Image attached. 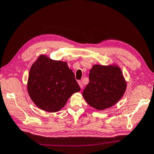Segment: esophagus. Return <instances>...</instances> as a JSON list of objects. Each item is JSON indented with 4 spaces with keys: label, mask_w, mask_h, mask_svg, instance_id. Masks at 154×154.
Listing matches in <instances>:
<instances>
[{
    "label": "esophagus",
    "mask_w": 154,
    "mask_h": 154,
    "mask_svg": "<svg viewBox=\"0 0 154 154\" xmlns=\"http://www.w3.org/2000/svg\"><path fill=\"white\" fill-rule=\"evenodd\" d=\"M78 84H79V85H80V88H82L83 87V83H82V82H81V81H78Z\"/></svg>",
    "instance_id": "34e87169"
}]
</instances>
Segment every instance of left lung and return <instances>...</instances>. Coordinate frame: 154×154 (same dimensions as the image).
I'll return each instance as SVG.
<instances>
[{
  "label": "left lung",
  "instance_id": "left-lung-1",
  "mask_svg": "<svg viewBox=\"0 0 154 154\" xmlns=\"http://www.w3.org/2000/svg\"><path fill=\"white\" fill-rule=\"evenodd\" d=\"M127 88L121 69L117 66H93L89 83L82 93L87 103L97 110L114 106L122 98Z\"/></svg>",
  "mask_w": 154,
  "mask_h": 154
}]
</instances>
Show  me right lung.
Wrapping results in <instances>:
<instances>
[{"mask_svg": "<svg viewBox=\"0 0 154 154\" xmlns=\"http://www.w3.org/2000/svg\"><path fill=\"white\" fill-rule=\"evenodd\" d=\"M27 91L33 103L49 112L61 110L74 93L80 91L66 62L40 55L29 72Z\"/></svg>", "mask_w": 154, "mask_h": 154, "instance_id": "obj_1", "label": "right lung"}]
</instances>
